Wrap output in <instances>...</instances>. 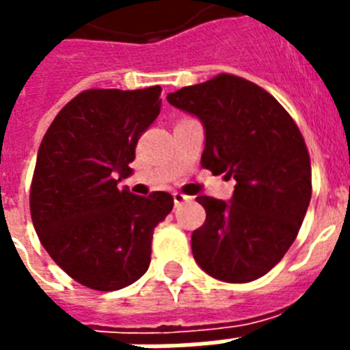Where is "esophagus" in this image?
<instances>
[{
	"label": "esophagus",
	"instance_id": "1",
	"mask_svg": "<svg viewBox=\"0 0 350 350\" xmlns=\"http://www.w3.org/2000/svg\"><path fill=\"white\" fill-rule=\"evenodd\" d=\"M172 198H174V205L178 207V205H183V203L191 202V198L185 196V194H181V192H174L172 194Z\"/></svg>",
	"mask_w": 350,
	"mask_h": 350
}]
</instances>
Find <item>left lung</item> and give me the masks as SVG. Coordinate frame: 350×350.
<instances>
[{"label": "left lung", "mask_w": 350, "mask_h": 350, "mask_svg": "<svg viewBox=\"0 0 350 350\" xmlns=\"http://www.w3.org/2000/svg\"><path fill=\"white\" fill-rule=\"evenodd\" d=\"M167 101L203 123L202 167L236 180L229 202L196 198L207 218L192 232L194 260L221 282L258 280L285 256L309 208L301 132L274 96L232 74L183 87Z\"/></svg>", "instance_id": "1"}]
</instances>
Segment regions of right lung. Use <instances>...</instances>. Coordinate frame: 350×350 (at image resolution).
Returning a JSON list of instances; mask_svg holds the SVG:
<instances>
[{
    "label": "right lung",
    "instance_id": "obj_1",
    "mask_svg": "<svg viewBox=\"0 0 350 350\" xmlns=\"http://www.w3.org/2000/svg\"><path fill=\"white\" fill-rule=\"evenodd\" d=\"M161 87L92 89L63 107L38 150L30 216L51 258L85 287L118 291L150 265L154 227L169 192L143 198L118 183L132 174L137 139L159 114Z\"/></svg>",
    "mask_w": 350,
    "mask_h": 350
}]
</instances>
